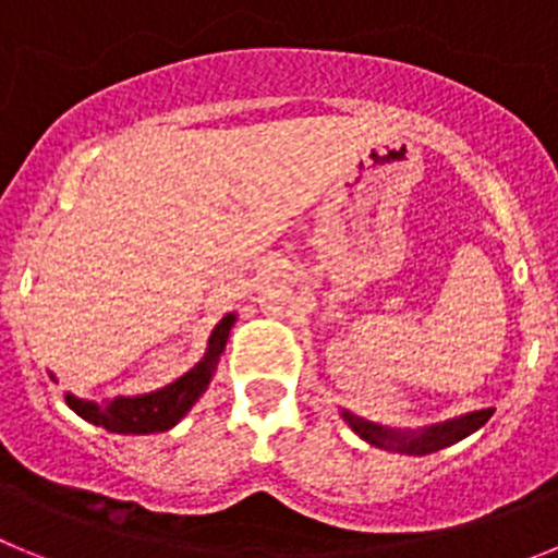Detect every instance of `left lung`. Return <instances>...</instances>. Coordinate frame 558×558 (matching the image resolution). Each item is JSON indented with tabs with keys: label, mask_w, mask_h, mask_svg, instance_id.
Returning <instances> with one entry per match:
<instances>
[{
	"label": "left lung",
	"mask_w": 558,
	"mask_h": 558,
	"mask_svg": "<svg viewBox=\"0 0 558 558\" xmlns=\"http://www.w3.org/2000/svg\"><path fill=\"white\" fill-rule=\"evenodd\" d=\"M492 413H495L492 408H483V411L463 413V416L447 418V422H438V425H427L422 430H393V427H383L377 422L354 416L352 411H340V416L372 447L399 452V456H430V452L445 450V447L456 445V441L466 438L470 433L481 430L489 422Z\"/></svg>",
	"instance_id": "obj_1"
}]
</instances>
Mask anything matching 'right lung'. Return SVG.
Here are the masks:
<instances>
[{
  "instance_id": "obj_1",
  "label": "right lung",
  "mask_w": 558,
  "mask_h": 558,
  "mask_svg": "<svg viewBox=\"0 0 558 558\" xmlns=\"http://www.w3.org/2000/svg\"><path fill=\"white\" fill-rule=\"evenodd\" d=\"M234 322L236 315L226 313L218 327L211 329L209 347H206L204 357L184 377H179L170 386L159 388V391L140 393V397H113L106 399V402H92V399H81L75 393H66L63 399H66V405L77 416L86 418V422H92L97 427H106L108 433L145 436V433L170 430V427L179 425L181 418L190 413V408L198 402L201 393L209 388Z\"/></svg>"
}]
</instances>
